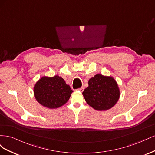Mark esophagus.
<instances>
[{"label": "esophagus", "mask_w": 155, "mask_h": 155, "mask_svg": "<svg viewBox=\"0 0 155 155\" xmlns=\"http://www.w3.org/2000/svg\"><path fill=\"white\" fill-rule=\"evenodd\" d=\"M78 91H80V92H83V90H84V88L83 87H81L80 88H78V89H77Z\"/></svg>", "instance_id": "esophagus-1"}]
</instances>
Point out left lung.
I'll list each match as a JSON object with an SVG mask.
<instances>
[{"label": "left lung", "mask_w": 155, "mask_h": 155, "mask_svg": "<svg viewBox=\"0 0 155 155\" xmlns=\"http://www.w3.org/2000/svg\"><path fill=\"white\" fill-rule=\"evenodd\" d=\"M87 104L96 110H107L114 107L120 96L118 83L111 76L97 74L88 80L83 92Z\"/></svg>", "instance_id": "obj_1"}]
</instances>
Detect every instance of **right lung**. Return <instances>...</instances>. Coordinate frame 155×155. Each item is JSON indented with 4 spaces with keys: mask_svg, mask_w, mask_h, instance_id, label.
<instances>
[{
    "mask_svg": "<svg viewBox=\"0 0 155 155\" xmlns=\"http://www.w3.org/2000/svg\"><path fill=\"white\" fill-rule=\"evenodd\" d=\"M73 91L58 76H43L36 82L34 94L39 104L48 109H57L68 101Z\"/></svg>",
    "mask_w": 155,
    "mask_h": 155,
    "instance_id": "obj_1",
    "label": "right lung"
}]
</instances>
